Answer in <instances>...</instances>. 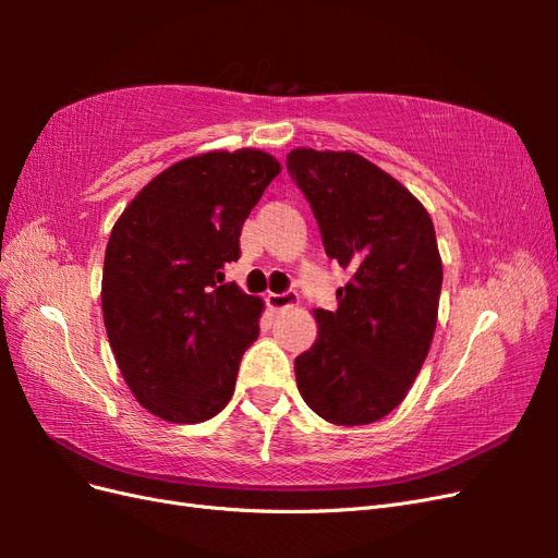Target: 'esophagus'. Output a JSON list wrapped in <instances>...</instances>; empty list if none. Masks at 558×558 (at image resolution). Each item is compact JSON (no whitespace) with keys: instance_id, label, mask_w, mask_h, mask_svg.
<instances>
[{"instance_id":"esophagus-1","label":"esophagus","mask_w":558,"mask_h":558,"mask_svg":"<svg viewBox=\"0 0 558 558\" xmlns=\"http://www.w3.org/2000/svg\"><path fill=\"white\" fill-rule=\"evenodd\" d=\"M298 293L295 291H286V293H269L267 295V307L275 310V312H283V310H291L298 307Z\"/></svg>"}]
</instances>
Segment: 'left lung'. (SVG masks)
I'll list each match as a JSON object with an SVG mask.
<instances>
[{
	"instance_id": "1",
	"label": "left lung",
	"mask_w": 558,
	"mask_h": 558,
	"mask_svg": "<svg viewBox=\"0 0 558 558\" xmlns=\"http://www.w3.org/2000/svg\"><path fill=\"white\" fill-rule=\"evenodd\" d=\"M286 167L326 253L353 272L335 312L314 310L298 391L330 424H373L408 396L433 342L442 289L433 221L398 179L351 150L293 148Z\"/></svg>"
}]
</instances>
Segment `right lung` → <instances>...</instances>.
<instances>
[{"label": "right lung", "instance_id": "add662e5", "mask_svg": "<svg viewBox=\"0 0 558 558\" xmlns=\"http://www.w3.org/2000/svg\"><path fill=\"white\" fill-rule=\"evenodd\" d=\"M281 165L258 148L211 150L150 179L105 253L102 312L121 375L142 408L199 424L234 393L263 300L223 283L240 232Z\"/></svg>", "mask_w": 558, "mask_h": 558}]
</instances>
